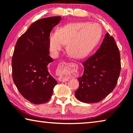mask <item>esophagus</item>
Wrapping results in <instances>:
<instances>
[{"mask_svg": "<svg viewBox=\"0 0 133 133\" xmlns=\"http://www.w3.org/2000/svg\"><path fill=\"white\" fill-rule=\"evenodd\" d=\"M66 65H67V63L65 62H62L60 63L59 67H58V72L60 74H61L63 69L66 66ZM59 80L60 82H66L67 81H68V78L65 77V76L63 75H61L59 77Z\"/></svg>", "mask_w": 133, "mask_h": 133, "instance_id": "esophagus-1", "label": "esophagus"}]
</instances>
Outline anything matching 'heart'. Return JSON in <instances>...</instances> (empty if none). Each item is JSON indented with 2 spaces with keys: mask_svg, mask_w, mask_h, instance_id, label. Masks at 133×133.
I'll return each mask as SVG.
<instances>
[{
  "mask_svg": "<svg viewBox=\"0 0 133 133\" xmlns=\"http://www.w3.org/2000/svg\"><path fill=\"white\" fill-rule=\"evenodd\" d=\"M101 36V27L97 23H71L50 34L49 46L52 53L57 54L63 45H66L67 51L71 57L81 59L90 53Z\"/></svg>",
  "mask_w": 133,
  "mask_h": 133,
  "instance_id": "heart-1",
  "label": "heart"
}]
</instances>
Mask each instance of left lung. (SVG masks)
Listing matches in <instances>:
<instances>
[{
	"mask_svg": "<svg viewBox=\"0 0 133 133\" xmlns=\"http://www.w3.org/2000/svg\"><path fill=\"white\" fill-rule=\"evenodd\" d=\"M82 65L76 97L85 103L99 102L114 90L121 72L120 52L113 37L107 32L100 48Z\"/></svg>",
	"mask_w": 133,
	"mask_h": 133,
	"instance_id": "obj_1",
	"label": "left lung"
}]
</instances>
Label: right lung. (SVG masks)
<instances>
[{"mask_svg": "<svg viewBox=\"0 0 133 133\" xmlns=\"http://www.w3.org/2000/svg\"><path fill=\"white\" fill-rule=\"evenodd\" d=\"M60 16L41 19L32 23L17 40L12 58V79L22 96L33 104L50 101L56 80L49 72V37Z\"/></svg>", "mask_w": 133, "mask_h": 133, "instance_id": "1", "label": "right lung"}]
</instances>
